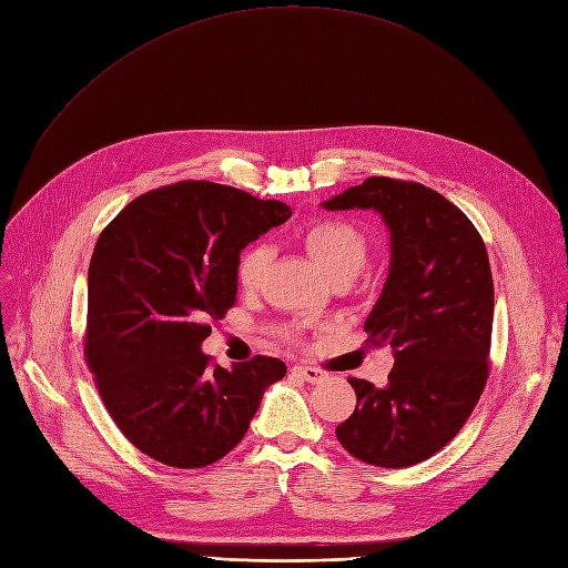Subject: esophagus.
Wrapping results in <instances>:
<instances>
[{
  "mask_svg": "<svg viewBox=\"0 0 568 568\" xmlns=\"http://www.w3.org/2000/svg\"><path fill=\"white\" fill-rule=\"evenodd\" d=\"M292 374L304 378L306 383H323L327 378V374L323 368H315V366H306V364H294L292 366Z\"/></svg>",
  "mask_w": 568,
  "mask_h": 568,
  "instance_id": "1",
  "label": "esophagus"
}]
</instances>
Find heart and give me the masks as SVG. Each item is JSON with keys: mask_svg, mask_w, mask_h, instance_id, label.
I'll return each mask as SVG.
<instances>
[{"mask_svg": "<svg viewBox=\"0 0 568 568\" xmlns=\"http://www.w3.org/2000/svg\"><path fill=\"white\" fill-rule=\"evenodd\" d=\"M302 241L317 266L325 271L327 278L353 281L368 260V241L359 227L336 217H317L302 232ZM271 266V248L264 243H255L245 248L236 260V283L241 290H257ZM287 338H297V329L287 327L283 332Z\"/></svg>", "mask_w": 568, "mask_h": 568, "instance_id": "obj_1", "label": "heart"}]
</instances>
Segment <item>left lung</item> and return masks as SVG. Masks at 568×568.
Masks as SVG:
<instances>
[{
    "instance_id": "left-lung-1",
    "label": "left lung",
    "mask_w": 568,
    "mask_h": 568,
    "mask_svg": "<svg viewBox=\"0 0 568 568\" xmlns=\"http://www.w3.org/2000/svg\"><path fill=\"white\" fill-rule=\"evenodd\" d=\"M325 209H374L392 241L364 332L374 348L389 345L394 366L385 387L348 378L357 406L336 438L374 466L425 462L457 436L489 376L495 283L483 236L446 196L415 181L372 176Z\"/></svg>"
}]
</instances>
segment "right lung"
<instances>
[{"label": "right lung", "instance_id": "1", "mask_svg": "<svg viewBox=\"0 0 568 568\" xmlns=\"http://www.w3.org/2000/svg\"><path fill=\"white\" fill-rule=\"evenodd\" d=\"M290 215L283 202L181 181L136 196L97 239L83 355L113 423L143 455L174 468L223 459L285 376V362L266 355L227 372L202 343L236 304L241 251Z\"/></svg>", "mask_w": 568, "mask_h": 568}]
</instances>
